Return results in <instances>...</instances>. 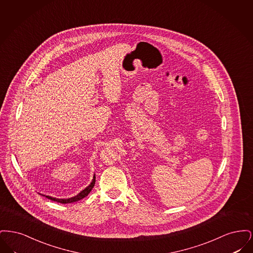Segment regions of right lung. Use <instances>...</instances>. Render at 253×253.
<instances>
[{"instance_id": "1", "label": "right lung", "mask_w": 253, "mask_h": 253, "mask_svg": "<svg viewBox=\"0 0 253 253\" xmlns=\"http://www.w3.org/2000/svg\"><path fill=\"white\" fill-rule=\"evenodd\" d=\"M95 182H96V174H94L93 180L85 188L84 190H83L81 193H78L77 195H75V196H73V197H70V198H62V199H61V198H56V197L49 196V195H43V196H45L46 198H48V199L52 200V201H56V202H59V203H61V204L73 203V202L79 201V200L84 198L85 196H87V195L90 193V192L92 191V189L94 188Z\"/></svg>"}]
</instances>
